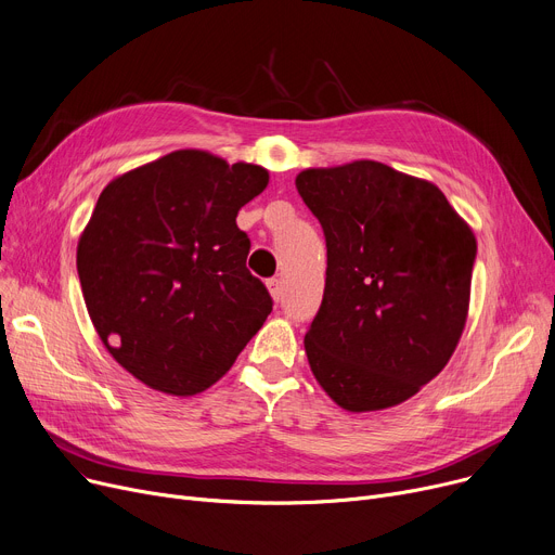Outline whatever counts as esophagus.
<instances>
[{
  "label": "esophagus",
  "mask_w": 555,
  "mask_h": 555,
  "mask_svg": "<svg viewBox=\"0 0 555 555\" xmlns=\"http://www.w3.org/2000/svg\"><path fill=\"white\" fill-rule=\"evenodd\" d=\"M268 289H270V295H272L274 301L281 299V281L279 279H270L268 281Z\"/></svg>",
  "instance_id": "obj_1"
}]
</instances>
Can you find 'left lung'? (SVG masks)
<instances>
[{"mask_svg":"<svg viewBox=\"0 0 555 555\" xmlns=\"http://www.w3.org/2000/svg\"><path fill=\"white\" fill-rule=\"evenodd\" d=\"M326 236V287L306 333L322 389L348 412L400 404L461 339L475 233L439 186L360 159L297 175Z\"/></svg>","mask_w":555,"mask_h":555,"instance_id":"obj_1","label":"left lung"}]
</instances>
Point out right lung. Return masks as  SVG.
Masks as SVG:
<instances>
[{"label": "right lung", "instance_id": "1", "mask_svg": "<svg viewBox=\"0 0 555 555\" xmlns=\"http://www.w3.org/2000/svg\"><path fill=\"white\" fill-rule=\"evenodd\" d=\"M268 182L262 166L175 151L99 195L76 251L82 297L109 356L145 387L209 389L272 312L236 224Z\"/></svg>", "mask_w": 555, "mask_h": 555}]
</instances>
